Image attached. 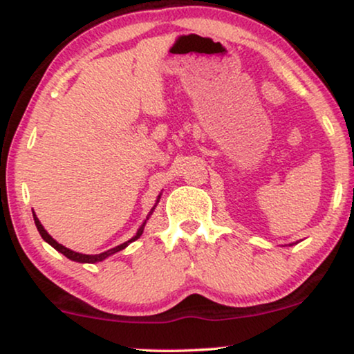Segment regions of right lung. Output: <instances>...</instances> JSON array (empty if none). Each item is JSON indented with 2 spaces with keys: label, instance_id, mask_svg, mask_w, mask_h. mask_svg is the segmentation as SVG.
Wrapping results in <instances>:
<instances>
[{
  "label": "right lung",
  "instance_id": "right-lung-1",
  "mask_svg": "<svg viewBox=\"0 0 354 354\" xmlns=\"http://www.w3.org/2000/svg\"><path fill=\"white\" fill-rule=\"evenodd\" d=\"M33 219H35V225H37V229H38V232H40V235H41V239L45 240V241H48V243H50L53 248L55 250H57L59 251V253H62L66 256V258H69V259H72V261H77V263H90V264H93V263H98V261H103V259H106L108 258V256H111V254H114V253H118V251H120V250H124L125 246H127L129 243H132V241H135L137 239H140V235L143 234V227H145V224L140 227L138 229V232H137V235L133 236V239H130L129 241H125V243H122V245H119V246H115V248H111V250H108V251H104V253H100V254H82V253H75V251H72V250H69V248H66V246H62L61 243H57V241L53 239V236L48 234V232L43 229V225H41V222L38 221V217L33 214Z\"/></svg>",
  "mask_w": 354,
  "mask_h": 354
}]
</instances>
